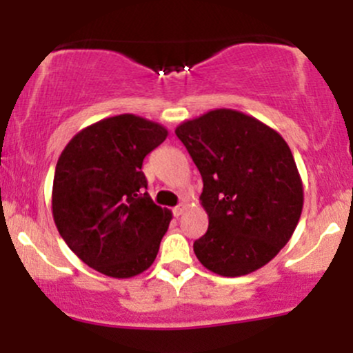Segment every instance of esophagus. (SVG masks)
Segmentation results:
<instances>
[{"label": "esophagus", "mask_w": 353, "mask_h": 353, "mask_svg": "<svg viewBox=\"0 0 353 353\" xmlns=\"http://www.w3.org/2000/svg\"><path fill=\"white\" fill-rule=\"evenodd\" d=\"M185 209H188V204H185V202H181L179 205H176V208H174V216H176V217L182 216Z\"/></svg>", "instance_id": "esophagus-1"}]
</instances>
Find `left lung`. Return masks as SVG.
<instances>
[{"instance_id":"8db88e82","label":"left lung","mask_w":353,"mask_h":353,"mask_svg":"<svg viewBox=\"0 0 353 353\" xmlns=\"http://www.w3.org/2000/svg\"><path fill=\"white\" fill-rule=\"evenodd\" d=\"M202 182L208 232L194 242L205 269L239 277L272 261L292 237L303 189L290 148L272 128L234 109L177 125Z\"/></svg>"}]
</instances>
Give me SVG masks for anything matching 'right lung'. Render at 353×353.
Instances as JSON below:
<instances>
[{"label": "right lung", "mask_w": 353, "mask_h": 353, "mask_svg": "<svg viewBox=\"0 0 353 353\" xmlns=\"http://www.w3.org/2000/svg\"><path fill=\"white\" fill-rule=\"evenodd\" d=\"M168 137L164 125L112 116L79 131L61 152L52 182V217L84 264L114 279L152 265L171 210L148 189L143 161Z\"/></svg>", "instance_id": "obj_1"}]
</instances>
